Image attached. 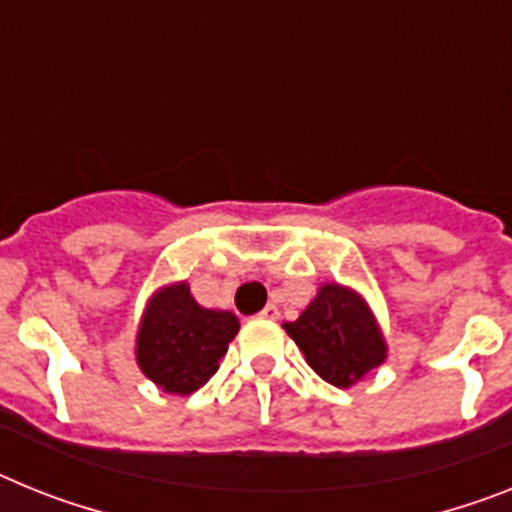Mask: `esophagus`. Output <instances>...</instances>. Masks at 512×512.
Masks as SVG:
<instances>
[{"label":"esophagus","mask_w":512,"mask_h":512,"mask_svg":"<svg viewBox=\"0 0 512 512\" xmlns=\"http://www.w3.org/2000/svg\"><path fill=\"white\" fill-rule=\"evenodd\" d=\"M260 317H265V320H278V317H281V312H278L276 304H268V307L260 312Z\"/></svg>","instance_id":"obj_1"}]
</instances>
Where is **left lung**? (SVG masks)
<instances>
[{
  "instance_id": "left-lung-1",
  "label": "left lung",
  "mask_w": 512,
  "mask_h": 512,
  "mask_svg": "<svg viewBox=\"0 0 512 512\" xmlns=\"http://www.w3.org/2000/svg\"><path fill=\"white\" fill-rule=\"evenodd\" d=\"M307 364L336 388H349L385 359V343L354 291L328 283L296 322L283 325Z\"/></svg>"
}]
</instances>
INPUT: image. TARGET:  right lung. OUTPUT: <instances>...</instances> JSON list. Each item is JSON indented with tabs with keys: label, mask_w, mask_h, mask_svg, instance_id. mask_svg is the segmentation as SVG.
I'll return each instance as SVG.
<instances>
[{
	"label": "right lung",
	"mask_w": 512,
	"mask_h": 512,
	"mask_svg": "<svg viewBox=\"0 0 512 512\" xmlns=\"http://www.w3.org/2000/svg\"><path fill=\"white\" fill-rule=\"evenodd\" d=\"M239 333L231 312L205 309L187 283L153 296L137 333V364L166 393L190 395L218 372V362Z\"/></svg>",
	"instance_id": "right-lung-1"
}]
</instances>
